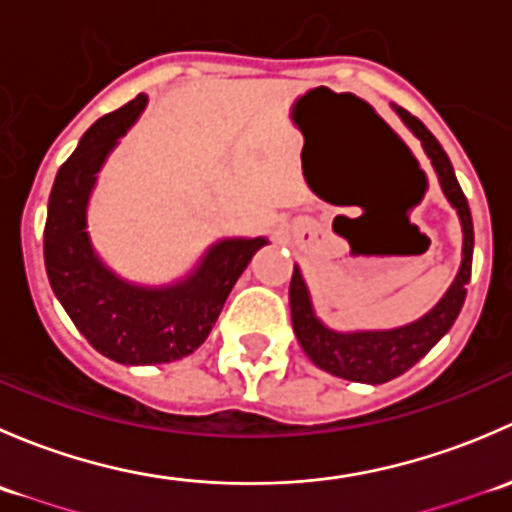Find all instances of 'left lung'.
<instances>
[{
  "instance_id": "obj_1",
  "label": "left lung",
  "mask_w": 512,
  "mask_h": 512,
  "mask_svg": "<svg viewBox=\"0 0 512 512\" xmlns=\"http://www.w3.org/2000/svg\"><path fill=\"white\" fill-rule=\"evenodd\" d=\"M396 111L404 118L406 126L418 136L423 151H426L433 168H436L443 193H446V198L451 200L458 218H461L463 262L451 289L443 294L441 302H438L426 317H421L414 324H406V327L389 329V332L354 334L332 332V329H327L317 317H314L307 285H304L302 275H299V270L294 267L292 282H289V307H292L294 334H297L304 354H307L319 369L329 371V374L339 376V379L361 381V384H384V381L396 379V376L409 371L418 359H423V356L436 347L438 339L453 327L463 302H466V287L468 282H471L473 267L471 208H468L466 195H463L461 185H458L451 160H448L441 143L433 138V133L428 131L416 116H411L404 108H396Z\"/></svg>"
}]
</instances>
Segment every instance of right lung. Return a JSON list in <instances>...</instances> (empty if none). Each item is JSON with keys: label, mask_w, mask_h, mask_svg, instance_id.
Segmentation results:
<instances>
[{"label": "right lung", "mask_w": 512, "mask_h": 512, "mask_svg": "<svg viewBox=\"0 0 512 512\" xmlns=\"http://www.w3.org/2000/svg\"><path fill=\"white\" fill-rule=\"evenodd\" d=\"M146 101L138 94L84 133L56 173L44 225L51 289L91 347L118 364H165L193 354L218 322L237 277L267 245L265 237L218 242L188 280L165 289L128 285L98 262L86 235V203L98 168Z\"/></svg>", "instance_id": "1"}]
</instances>
